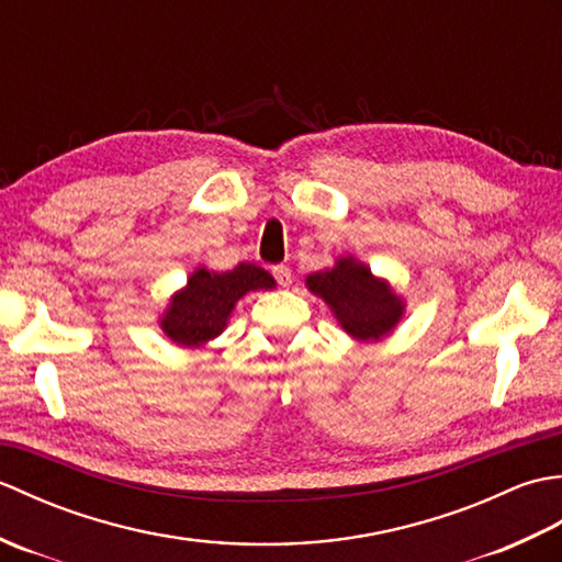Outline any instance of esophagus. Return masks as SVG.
Masks as SVG:
<instances>
[{
  "label": "esophagus",
  "mask_w": 562,
  "mask_h": 562,
  "mask_svg": "<svg viewBox=\"0 0 562 562\" xmlns=\"http://www.w3.org/2000/svg\"><path fill=\"white\" fill-rule=\"evenodd\" d=\"M272 274H274V280H278L280 288H290L292 284V270L288 266H274Z\"/></svg>",
  "instance_id": "34e87169"
}]
</instances>
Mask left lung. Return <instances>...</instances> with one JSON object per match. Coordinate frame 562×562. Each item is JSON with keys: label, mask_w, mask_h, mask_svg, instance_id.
<instances>
[{"label": "left lung", "mask_w": 562, "mask_h": 562, "mask_svg": "<svg viewBox=\"0 0 562 562\" xmlns=\"http://www.w3.org/2000/svg\"><path fill=\"white\" fill-rule=\"evenodd\" d=\"M306 288L330 306L345 333L364 342L389 336L405 308L391 284L374 278L372 270L352 256L338 258L328 270L308 274Z\"/></svg>", "instance_id": "obj_1"}]
</instances>
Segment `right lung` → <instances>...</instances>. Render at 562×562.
I'll return each instance as SVG.
<instances>
[{"label":"right lung","instance_id":"right-lung-1","mask_svg":"<svg viewBox=\"0 0 562 562\" xmlns=\"http://www.w3.org/2000/svg\"><path fill=\"white\" fill-rule=\"evenodd\" d=\"M272 288V274L254 262H238L229 272L198 268L186 288L171 296L159 321L161 330L181 348H200L226 328L244 294Z\"/></svg>","mask_w":562,"mask_h":562}]
</instances>
